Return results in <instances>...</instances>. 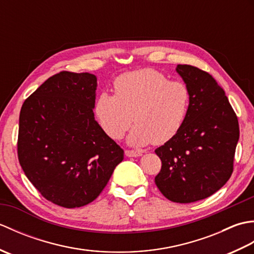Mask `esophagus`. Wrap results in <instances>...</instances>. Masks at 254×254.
<instances>
[{"label":"esophagus","mask_w":254,"mask_h":254,"mask_svg":"<svg viewBox=\"0 0 254 254\" xmlns=\"http://www.w3.org/2000/svg\"><path fill=\"white\" fill-rule=\"evenodd\" d=\"M142 155L143 153L139 152V150H130V149L126 150V156H127V157H139V156Z\"/></svg>","instance_id":"esophagus-1"}]
</instances>
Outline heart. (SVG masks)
Instances as JSON below:
<instances>
[{"label":"heart","mask_w":254,"mask_h":254,"mask_svg":"<svg viewBox=\"0 0 254 254\" xmlns=\"http://www.w3.org/2000/svg\"><path fill=\"white\" fill-rule=\"evenodd\" d=\"M115 95L101 93L94 113L99 126L112 139H121L133 120L127 141L133 146L164 144L185 124L191 93L183 82L170 80L153 68L124 73L113 83Z\"/></svg>","instance_id":"heart-1"}]
</instances>
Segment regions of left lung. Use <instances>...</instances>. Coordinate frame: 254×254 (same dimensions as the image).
Returning <instances> with one entry per match:
<instances>
[{
  "mask_svg": "<svg viewBox=\"0 0 254 254\" xmlns=\"http://www.w3.org/2000/svg\"><path fill=\"white\" fill-rule=\"evenodd\" d=\"M190 89V108L177 135L156 148L161 169L155 183L176 203H192L217 192L234 171L239 123L224 89L207 72L179 64Z\"/></svg>",
  "mask_w": 254,
  "mask_h": 254,
  "instance_id": "left-lung-1",
  "label": "left lung"
}]
</instances>
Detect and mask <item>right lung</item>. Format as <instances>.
<instances>
[{"mask_svg":"<svg viewBox=\"0 0 254 254\" xmlns=\"http://www.w3.org/2000/svg\"><path fill=\"white\" fill-rule=\"evenodd\" d=\"M97 77L63 71L21 106L17 154L26 177L48 201L87 205L123 160V149L95 120Z\"/></svg>","mask_w":254,"mask_h":254,"instance_id":"right-lung-1","label":"right lung"}]
</instances>
